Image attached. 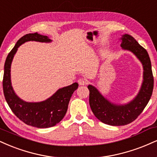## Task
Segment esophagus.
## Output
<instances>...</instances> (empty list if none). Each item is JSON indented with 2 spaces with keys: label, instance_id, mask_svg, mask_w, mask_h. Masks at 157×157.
Masks as SVG:
<instances>
[{
  "label": "esophagus",
  "instance_id": "obj_1",
  "mask_svg": "<svg viewBox=\"0 0 157 157\" xmlns=\"http://www.w3.org/2000/svg\"><path fill=\"white\" fill-rule=\"evenodd\" d=\"M78 83L80 86H85V85H86L88 82H87V81L85 80V79H79Z\"/></svg>",
  "mask_w": 157,
  "mask_h": 157
}]
</instances>
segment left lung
<instances>
[{
	"mask_svg": "<svg viewBox=\"0 0 157 157\" xmlns=\"http://www.w3.org/2000/svg\"><path fill=\"white\" fill-rule=\"evenodd\" d=\"M121 47L131 51L143 64V80L139 93L126 105L113 104L105 98L95 87L89 85V104L91 110L100 121L111 126H124L134 121L148 103L154 88L151 63L146 50L129 34L121 37Z\"/></svg>",
	"mask_w": 157,
	"mask_h": 157,
	"instance_id": "8db88e82",
	"label": "left lung"
}]
</instances>
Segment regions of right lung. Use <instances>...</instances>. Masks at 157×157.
<instances>
[{"mask_svg":"<svg viewBox=\"0 0 157 157\" xmlns=\"http://www.w3.org/2000/svg\"><path fill=\"white\" fill-rule=\"evenodd\" d=\"M29 41L51 42L47 36L37 33H28L20 38L9 52L4 65L3 89L7 104L14 114L27 125L37 128L52 127L58 124L67 113L68 105L78 83L60 88L52 97L40 102H27L19 98L14 93L11 82V64L17 48Z\"/></svg>","mask_w":157,"mask_h":157,"instance_id":"add662e5","label":"right lung"}]
</instances>
